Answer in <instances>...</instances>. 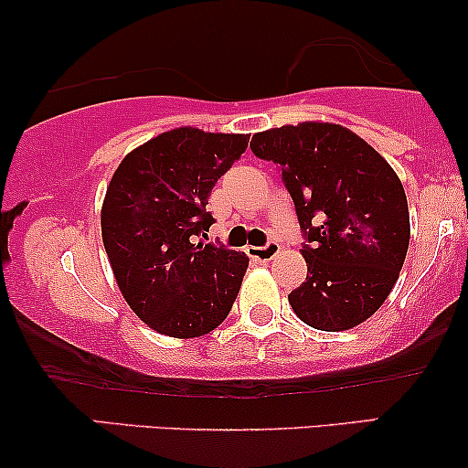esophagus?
Listing matches in <instances>:
<instances>
[{"mask_svg":"<svg viewBox=\"0 0 468 468\" xmlns=\"http://www.w3.org/2000/svg\"><path fill=\"white\" fill-rule=\"evenodd\" d=\"M281 245L277 240H268L264 247H247V253L251 255V258H258L261 261H271L274 255L279 253Z\"/></svg>","mask_w":468,"mask_h":468,"instance_id":"obj_1","label":"esophagus"}]
</instances>
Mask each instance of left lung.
Returning a JSON list of instances; mask_svg holds the SVG:
<instances>
[{"label": "left lung", "instance_id": "obj_1", "mask_svg": "<svg viewBox=\"0 0 468 468\" xmlns=\"http://www.w3.org/2000/svg\"><path fill=\"white\" fill-rule=\"evenodd\" d=\"M251 151L277 164L304 236L293 313L325 332L367 322L392 292L411 234L392 165L354 132L313 121L255 133Z\"/></svg>", "mask_w": 468, "mask_h": 468}]
</instances>
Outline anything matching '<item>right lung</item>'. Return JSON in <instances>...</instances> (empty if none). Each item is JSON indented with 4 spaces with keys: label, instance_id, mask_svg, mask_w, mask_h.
<instances>
[{
    "label": "right lung",
    "instance_id": "right-lung-1",
    "mask_svg": "<svg viewBox=\"0 0 468 468\" xmlns=\"http://www.w3.org/2000/svg\"><path fill=\"white\" fill-rule=\"evenodd\" d=\"M245 133L178 127L119 164L101 207V239L132 311L159 335L194 338L228 317L249 258L202 242L215 183L240 159Z\"/></svg>",
    "mask_w": 468,
    "mask_h": 468
}]
</instances>
